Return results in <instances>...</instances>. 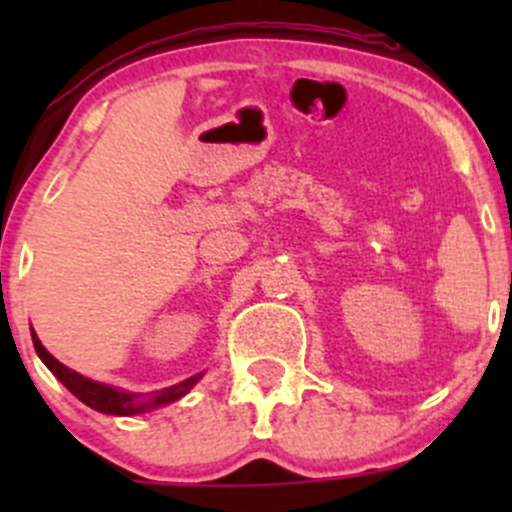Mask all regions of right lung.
<instances>
[{"label":"right lung","mask_w":512,"mask_h":512,"mask_svg":"<svg viewBox=\"0 0 512 512\" xmlns=\"http://www.w3.org/2000/svg\"><path fill=\"white\" fill-rule=\"evenodd\" d=\"M32 339H34L36 354H39L41 361L49 366L51 374H54L56 379H59L61 384H64L66 389L76 396V399L84 401V404L91 406V409L101 411V414H113V416L146 414V411L158 409V406L170 404V401H175V399H180L183 394H188L190 386L200 379V376H193V379L180 381V384L168 386V389L153 391V394H131V391H118V389H113V386L98 384V381L86 379V376L76 374L74 369H69V366H64L61 361H56L54 356L41 347L39 337H36L34 332H32Z\"/></svg>","instance_id":"add662e5"}]
</instances>
